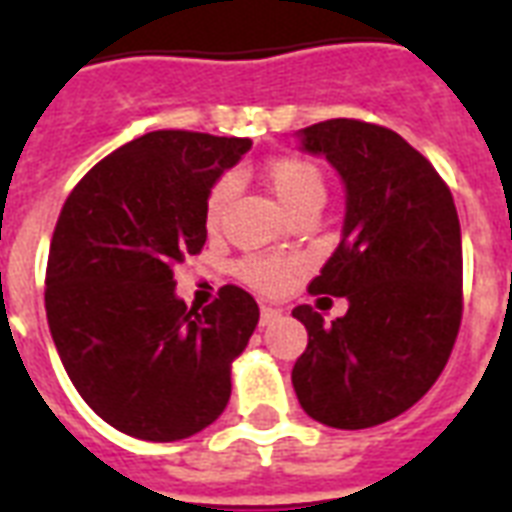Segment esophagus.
Masks as SVG:
<instances>
[{
    "instance_id": "34e87169",
    "label": "esophagus",
    "mask_w": 512,
    "mask_h": 512,
    "mask_svg": "<svg viewBox=\"0 0 512 512\" xmlns=\"http://www.w3.org/2000/svg\"><path fill=\"white\" fill-rule=\"evenodd\" d=\"M281 319L279 308H271V305H263L260 308V327H271L273 321Z\"/></svg>"
}]
</instances>
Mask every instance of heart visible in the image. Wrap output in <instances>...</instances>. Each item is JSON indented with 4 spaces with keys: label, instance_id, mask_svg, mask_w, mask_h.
<instances>
[{
    "label": "heart",
    "instance_id": "b5f03b06",
    "mask_svg": "<svg viewBox=\"0 0 512 512\" xmlns=\"http://www.w3.org/2000/svg\"><path fill=\"white\" fill-rule=\"evenodd\" d=\"M265 183L276 193V199L284 204L289 215L297 212L305 204H324L327 199V183L324 175L313 162L300 159V156H281L273 162L265 164ZM233 196V180L223 177L212 185L207 196V225L217 228L225 215V207ZM241 276L249 281L252 287H260L265 292H276L292 279L295 265L281 257H247L241 263Z\"/></svg>",
    "mask_w": 512,
    "mask_h": 512
}]
</instances>
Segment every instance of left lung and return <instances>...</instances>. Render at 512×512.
Instances as JSON below:
<instances>
[{
  "instance_id": "1",
  "label": "left lung",
  "mask_w": 512,
  "mask_h": 512,
  "mask_svg": "<svg viewBox=\"0 0 512 512\" xmlns=\"http://www.w3.org/2000/svg\"><path fill=\"white\" fill-rule=\"evenodd\" d=\"M300 151L324 156L345 185L340 244L313 295L348 300L332 324L311 305L292 385L308 417L361 430L414 406L444 372L462 319L457 207L433 164L401 135L356 119L295 132Z\"/></svg>"
}]
</instances>
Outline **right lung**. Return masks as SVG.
<instances>
[{
  "instance_id": "obj_1",
  "label": "right lung",
  "mask_w": 512,
  "mask_h": 512,
  "mask_svg": "<svg viewBox=\"0 0 512 512\" xmlns=\"http://www.w3.org/2000/svg\"><path fill=\"white\" fill-rule=\"evenodd\" d=\"M249 138L156 130L116 148L63 204L44 308L92 412L143 441H180L223 414L260 308L241 287L207 308L177 297L175 263L207 241V196Z\"/></svg>"
}]
</instances>
